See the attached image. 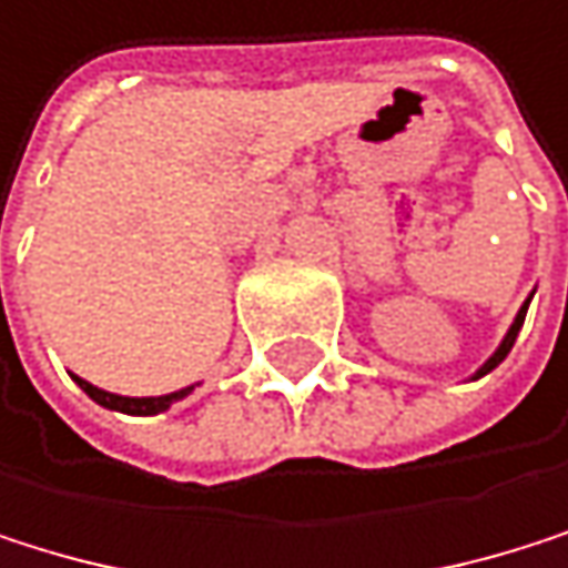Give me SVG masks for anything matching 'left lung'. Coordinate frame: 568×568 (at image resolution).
Instances as JSON below:
<instances>
[{"label": "left lung", "instance_id": "obj_1", "mask_svg": "<svg viewBox=\"0 0 568 568\" xmlns=\"http://www.w3.org/2000/svg\"><path fill=\"white\" fill-rule=\"evenodd\" d=\"M532 296H536V293H532ZM532 296H529V300H525V303H521V310H518V316H515V323L508 326V333L501 336V343H498V349H495V353H491V356H488V359L481 363V367H478V371L471 374V381H478V377H485V374H491V371L498 367V363H501V359L508 356V349L515 346V336H518V329H521V323H525V313H529V303H532Z\"/></svg>", "mask_w": 568, "mask_h": 568}]
</instances>
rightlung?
Masks as SVG:
<instances>
[{
	"mask_svg": "<svg viewBox=\"0 0 568 568\" xmlns=\"http://www.w3.org/2000/svg\"><path fill=\"white\" fill-rule=\"evenodd\" d=\"M73 381H77V384H80V390H83L90 400H97L100 407H106V410H120V414H138V417L161 414V410H168L171 404L184 400V397L194 390V384H191V387H181V390H174V394H161V397H120V394H110V390L93 387L90 381H83V377H77V374H73Z\"/></svg>",
	"mask_w": 568,
	"mask_h": 568,
	"instance_id": "right-lung-1",
	"label": "right lung"
}]
</instances>
